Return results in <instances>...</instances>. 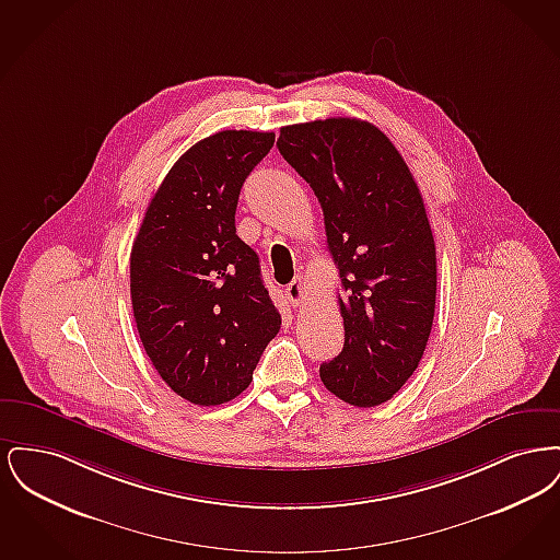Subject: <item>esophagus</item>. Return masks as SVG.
Instances as JSON below:
<instances>
[{
    "instance_id": "1",
    "label": "esophagus",
    "mask_w": 560,
    "mask_h": 560,
    "mask_svg": "<svg viewBox=\"0 0 560 560\" xmlns=\"http://www.w3.org/2000/svg\"><path fill=\"white\" fill-rule=\"evenodd\" d=\"M285 295L292 306H300L304 302V279L295 277L292 283L285 288Z\"/></svg>"
}]
</instances>
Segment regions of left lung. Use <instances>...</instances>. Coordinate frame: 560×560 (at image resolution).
Wrapping results in <instances>:
<instances>
[{"label":"left lung","mask_w":560,"mask_h":560,"mask_svg":"<svg viewBox=\"0 0 560 560\" xmlns=\"http://www.w3.org/2000/svg\"><path fill=\"white\" fill-rule=\"evenodd\" d=\"M279 153L319 199L338 268L342 352L320 382L354 407H375L416 372L434 319L436 247L407 163L375 126L329 117L281 128Z\"/></svg>","instance_id":"obj_1"}]
</instances>
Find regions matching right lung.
Wrapping results in <instances>:
<instances>
[{
    "label": "right lung",
    "instance_id": "right-lung-1",
    "mask_svg": "<svg viewBox=\"0 0 560 560\" xmlns=\"http://www.w3.org/2000/svg\"><path fill=\"white\" fill-rule=\"evenodd\" d=\"M275 133L224 130L172 165L130 256L138 336L163 382L195 405L240 397L281 329L258 254L240 240L241 187Z\"/></svg>",
    "mask_w": 560,
    "mask_h": 560
}]
</instances>
